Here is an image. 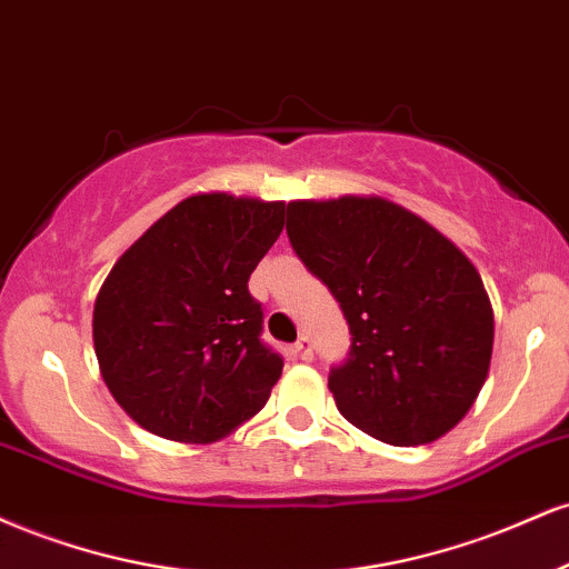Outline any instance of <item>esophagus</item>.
Returning a JSON list of instances; mask_svg holds the SVG:
<instances>
[{
  "label": "esophagus",
  "mask_w": 569,
  "mask_h": 569,
  "mask_svg": "<svg viewBox=\"0 0 569 569\" xmlns=\"http://www.w3.org/2000/svg\"><path fill=\"white\" fill-rule=\"evenodd\" d=\"M296 353H298L300 359H303V362H311V359H313L311 340H309V338H298V343H296Z\"/></svg>",
  "instance_id": "esophagus-1"
}]
</instances>
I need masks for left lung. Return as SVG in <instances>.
Returning <instances> with one entry per match:
<instances>
[{
    "mask_svg": "<svg viewBox=\"0 0 569 569\" xmlns=\"http://www.w3.org/2000/svg\"><path fill=\"white\" fill-rule=\"evenodd\" d=\"M287 237L349 322L351 353L327 380L340 416L393 447L456 429L482 391L496 338L471 260L383 197L296 199Z\"/></svg>",
    "mask_w": 569,
    "mask_h": 569,
    "instance_id": "obj_1",
    "label": "left lung"
}]
</instances>
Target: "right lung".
Returning a JSON list of instances; mask_svg holds the SVG:
<instances>
[{
  "label": "right lung",
  "instance_id": "right-lung-1",
  "mask_svg": "<svg viewBox=\"0 0 569 569\" xmlns=\"http://www.w3.org/2000/svg\"><path fill=\"white\" fill-rule=\"evenodd\" d=\"M284 229V202L193 193L113 263L96 298L103 383L140 429L210 445L258 416L282 376L247 282Z\"/></svg>",
  "mask_w": 569,
  "mask_h": 569
}]
</instances>
